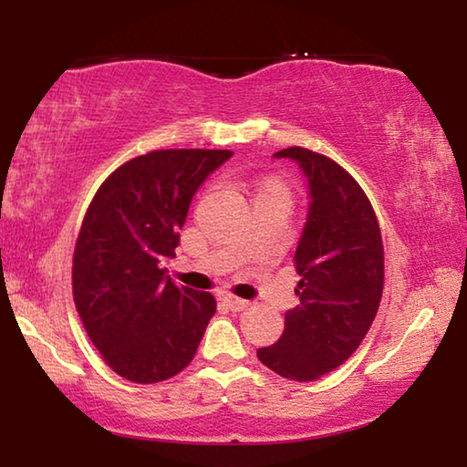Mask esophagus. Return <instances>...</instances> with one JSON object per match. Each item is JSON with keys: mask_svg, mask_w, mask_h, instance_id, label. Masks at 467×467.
<instances>
[{"mask_svg": "<svg viewBox=\"0 0 467 467\" xmlns=\"http://www.w3.org/2000/svg\"><path fill=\"white\" fill-rule=\"evenodd\" d=\"M223 303L231 311H243V309H247V306H249V300L239 298V296H233V295H223Z\"/></svg>", "mask_w": 467, "mask_h": 467, "instance_id": "obj_1", "label": "esophagus"}]
</instances>
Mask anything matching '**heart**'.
<instances>
[{
    "label": "heart",
    "mask_w": 467,
    "mask_h": 467,
    "mask_svg": "<svg viewBox=\"0 0 467 467\" xmlns=\"http://www.w3.org/2000/svg\"><path fill=\"white\" fill-rule=\"evenodd\" d=\"M267 187H272V185H267Z\"/></svg>",
    "instance_id": "1"
}]
</instances>
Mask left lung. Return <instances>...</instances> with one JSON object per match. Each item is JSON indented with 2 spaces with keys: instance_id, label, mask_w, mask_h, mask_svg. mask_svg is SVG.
<instances>
[{
  "instance_id": "left-lung-1",
  "label": "left lung",
  "mask_w": 467,
  "mask_h": 467,
  "mask_svg": "<svg viewBox=\"0 0 467 467\" xmlns=\"http://www.w3.org/2000/svg\"><path fill=\"white\" fill-rule=\"evenodd\" d=\"M309 183V214L295 253L300 305L284 317L278 342L257 358L292 381L337 368L365 339L383 295V241L367 193L331 158L284 148Z\"/></svg>"
}]
</instances>
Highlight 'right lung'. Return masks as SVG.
I'll return each mask as SVG.
<instances>
[{"instance_id": "add662e5", "label": "right lung", "mask_w": 467, "mask_h": 467, "mask_svg": "<svg viewBox=\"0 0 467 467\" xmlns=\"http://www.w3.org/2000/svg\"><path fill=\"white\" fill-rule=\"evenodd\" d=\"M231 150H154L110 172L86 210L72 288L86 334L107 365L133 383H158L193 360L216 300L177 286L164 257L197 189Z\"/></svg>"}]
</instances>
